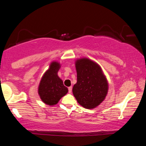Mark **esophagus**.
Segmentation results:
<instances>
[{"label":"esophagus","mask_w":146,"mask_h":146,"mask_svg":"<svg viewBox=\"0 0 146 146\" xmlns=\"http://www.w3.org/2000/svg\"><path fill=\"white\" fill-rule=\"evenodd\" d=\"M71 91H72V86H70V87L68 88V92L71 93Z\"/></svg>","instance_id":"esophagus-1"}]
</instances>
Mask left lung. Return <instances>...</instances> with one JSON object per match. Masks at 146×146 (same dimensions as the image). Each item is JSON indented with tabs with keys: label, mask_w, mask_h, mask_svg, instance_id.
<instances>
[{
	"label": "left lung",
	"mask_w": 146,
	"mask_h": 146,
	"mask_svg": "<svg viewBox=\"0 0 146 146\" xmlns=\"http://www.w3.org/2000/svg\"><path fill=\"white\" fill-rule=\"evenodd\" d=\"M77 82L73 88L74 97L84 108L93 109L104 100L108 84L102 70L97 63L88 58L76 60Z\"/></svg>",
	"instance_id": "left-lung-1"
}]
</instances>
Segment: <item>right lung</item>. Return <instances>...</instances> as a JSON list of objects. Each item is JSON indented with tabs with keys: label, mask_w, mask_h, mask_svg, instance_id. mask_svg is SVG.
<instances>
[{
	"label": "right lung",
	"mask_w": 146,
	"mask_h": 146,
	"mask_svg": "<svg viewBox=\"0 0 146 146\" xmlns=\"http://www.w3.org/2000/svg\"><path fill=\"white\" fill-rule=\"evenodd\" d=\"M60 66L53 62L49 70L44 73L38 86V94L41 100L49 106L56 104L60 98L68 93V88L57 75Z\"/></svg>",
	"instance_id": "1"
}]
</instances>
